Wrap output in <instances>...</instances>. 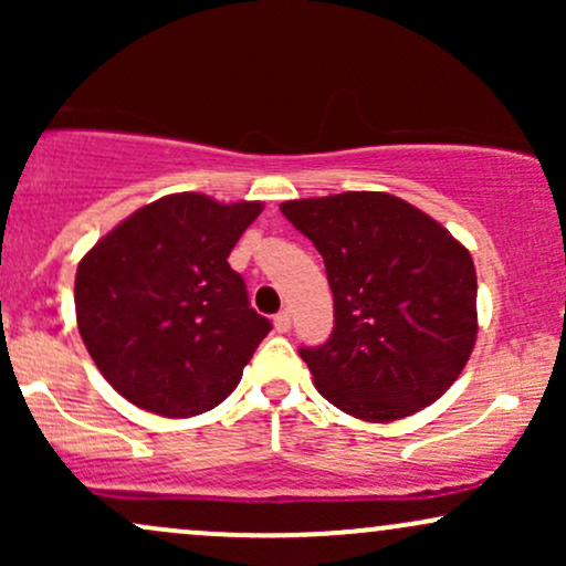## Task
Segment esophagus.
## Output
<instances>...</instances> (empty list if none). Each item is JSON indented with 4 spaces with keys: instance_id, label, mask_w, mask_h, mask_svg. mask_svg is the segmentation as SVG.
<instances>
[{
    "instance_id": "1",
    "label": "esophagus",
    "mask_w": 566,
    "mask_h": 566,
    "mask_svg": "<svg viewBox=\"0 0 566 566\" xmlns=\"http://www.w3.org/2000/svg\"><path fill=\"white\" fill-rule=\"evenodd\" d=\"M274 327H276V333H290V327H292L290 311H279V314L274 316Z\"/></svg>"
}]
</instances>
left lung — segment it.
Wrapping results in <instances>:
<instances>
[{
  "instance_id": "1",
  "label": "left lung",
  "mask_w": 566,
  "mask_h": 566,
  "mask_svg": "<svg viewBox=\"0 0 566 566\" xmlns=\"http://www.w3.org/2000/svg\"><path fill=\"white\" fill-rule=\"evenodd\" d=\"M314 242L335 327L301 356L329 405L386 423L437 401L476 340V269L463 244L405 199L378 191L284 201Z\"/></svg>"
}]
</instances>
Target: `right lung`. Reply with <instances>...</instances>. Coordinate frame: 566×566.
Instances as JSON below:
<instances>
[{"instance_id": "right-lung-1", "label": "right lung", "mask_w": 566, "mask_h": 566, "mask_svg": "<svg viewBox=\"0 0 566 566\" xmlns=\"http://www.w3.org/2000/svg\"><path fill=\"white\" fill-rule=\"evenodd\" d=\"M261 201L172 193L140 207L76 269L80 335L135 407L191 418L218 407L271 333L229 255Z\"/></svg>"}]
</instances>
